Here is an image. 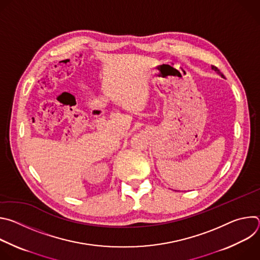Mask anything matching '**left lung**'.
<instances>
[{"mask_svg":"<svg viewBox=\"0 0 260 260\" xmlns=\"http://www.w3.org/2000/svg\"><path fill=\"white\" fill-rule=\"evenodd\" d=\"M212 69L217 73V74H219V75L222 77V78H224V75H223V74H222L220 71H219V69L217 68V67H215V66H212Z\"/></svg>","mask_w":260,"mask_h":260,"instance_id":"1","label":"left lung"}]
</instances>
